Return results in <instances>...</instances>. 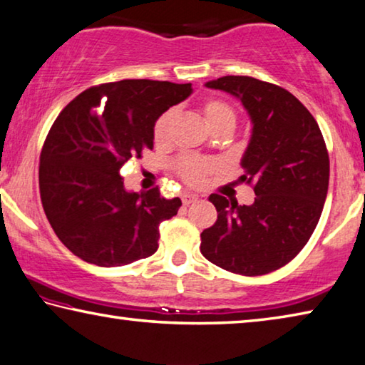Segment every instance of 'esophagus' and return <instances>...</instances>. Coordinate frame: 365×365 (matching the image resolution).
I'll list each match as a JSON object with an SVG mask.
<instances>
[{"label": "esophagus", "instance_id": "1", "mask_svg": "<svg viewBox=\"0 0 365 365\" xmlns=\"http://www.w3.org/2000/svg\"><path fill=\"white\" fill-rule=\"evenodd\" d=\"M182 201H183L185 206H188V205L195 203V201H198V196H196V195H190V193H183V195H182Z\"/></svg>", "mask_w": 365, "mask_h": 365}]
</instances>
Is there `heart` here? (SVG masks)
<instances>
[{
  "label": "heart",
  "mask_w": 365,
  "mask_h": 365,
  "mask_svg": "<svg viewBox=\"0 0 365 365\" xmlns=\"http://www.w3.org/2000/svg\"><path fill=\"white\" fill-rule=\"evenodd\" d=\"M201 112H203L207 125L211 126L212 131L222 128V126L234 128L237 113L230 103L221 99H206L201 106ZM173 118H175V110L170 108L155 120L153 128L155 143L165 144L169 141ZM173 172L190 187H203L207 177L217 172V164L214 160L200 158V155H182V158L173 162Z\"/></svg>",
  "instance_id": "b5f03b06"
}]
</instances>
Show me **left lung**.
Returning <instances> with one entry per match:
<instances>
[{
	"mask_svg": "<svg viewBox=\"0 0 365 365\" xmlns=\"http://www.w3.org/2000/svg\"><path fill=\"white\" fill-rule=\"evenodd\" d=\"M206 86L235 96L250 115L240 182L257 198L240 206L212 193L217 219L201 232L200 250L230 273L268 274L296 258L314 234L328 193L327 144L314 115L279 86L250 76H224Z\"/></svg>",
	"mask_w": 365,
	"mask_h": 365,
	"instance_id": "8db88e82",
	"label": "left lung"
}]
</instances>
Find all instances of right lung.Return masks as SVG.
<instances>
[{
  "label": "right lung",
  "mask_w": 365,
  "mask_h": 365,
  "mask_svg": "<svg viewBox=\"0 0 365 365\" xmlns=\"http://www.w3.org/2000/svg\"><path fill=\"white\" fill-rule=\"evenodd\" d=\"M190 94V83L123 79L92 86L61 110L40 153L38 188L69 252L103 268L154 255L159 224L182 200L164 198L158 187L126 192L120 169L154 148L155 120Z\"/></svg>",
  "instance_id": "1"
}]
</instances>
